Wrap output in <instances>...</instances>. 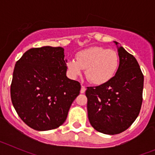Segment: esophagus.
Listing matches in <instances>:
<instances>
[{"label": "esophagus", "instance_id": "34e87169", "mask_svg": "<svg viewBox=\"0 0 155 155\" xmlns=\"http://www.w3.org/2000/svg\"><path fill=\"white\" fill-rule=\"evenodd\" d=\"M86 91V87L85 86L81 85V93H84Z\"/></svg>", "mask_w": 155, "mask_h": 155}]
</instances>
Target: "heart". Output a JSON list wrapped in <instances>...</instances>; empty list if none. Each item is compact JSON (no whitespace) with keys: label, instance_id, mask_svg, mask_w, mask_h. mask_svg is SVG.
Here are the masks:
<instances>
[{"label":"heart","instance_id":"obj_1","mask_svg":"<svg viewBox=\"0 0 155 155\" xmlns=\"http://www.w3.org/2000/svg\"><path fill=\"white\" fill-rule=\"evenodd\" d=\"M120 66V57L114 50L101 46H93L77 53L76 60L68 62V69L72 78L81 74L85 69V75L90 82L102 85L113 79Z\"/></svg>","mask_w":155,"mask_h":155}]
</instances>
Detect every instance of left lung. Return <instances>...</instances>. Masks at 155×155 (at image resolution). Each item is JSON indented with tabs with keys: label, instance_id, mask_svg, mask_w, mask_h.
Wrapping results in <instances>:
<instances>
[{
	"label": "left lung",
	"instance_id": "obj_1",
	"mask_svg": "<svg viewBox=\"0 0 155 155\" xmlns=\"http://www.w3.org/2000/svg\"><path fill=\"white\" fill-rule=\"evenodd\" d=\"M117 45L120 66L106 84L87 87V116L94 130L114 135L125 131L138 116L143 101V75L136 58Z\"/></svg>",
	"mask_w": 155,
	"mask_h": 155
}]
</instances>
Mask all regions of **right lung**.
I'll return each mask as SVG.
<instances>
[{
  "instance_id": "add662e5",
  "label": "right lung",
  "mask_w": 155,
  "mask_h": 155,
  "mask_svg": "<svg viewBox=\"0 0 155 155\" xmlns=\"http://www.w3.org/2000/svg\"><path fill=\"white\" fill-rule=\"evenodd\" d=\"M62 47L31 48L16 62L11 98L18 115L35 130H53L68 117L80 93L78 81L67 77Z\"/></svg>"
}]
</instances>
